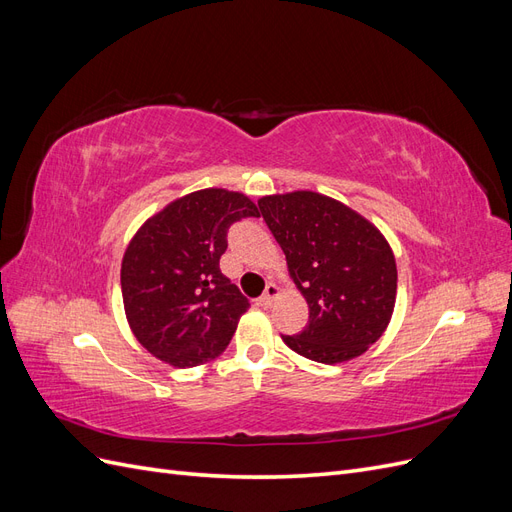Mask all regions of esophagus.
Wrapping results in <instances>:
<instances>
[{
	"mask_svg": "<svg viewBox=\"0 0 512 512\" xmlns=\"http://www.w3.org/2000/svg\"><path fill=\"white\" fill-rule=\"evenodd\" d=\"M277 294H280V288H277V284H267V288H265V292H262V297L258 299L260 301V305H265V307H269L275 299H277Z\"/></svg>",
	"mask_w": 512,
	"mask_h": 512,
	"instance_id": "obj_1",
	"label": "esophagus"
}]
</instances>
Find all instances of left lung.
I'll return each mask as SVG.
<instances>
[{"label": "left lung", "mask_w": 512, "mask_h": 512, "mask_svg": "<svg viewBox=\"0 0 512 512\" xmlns=\"http://www.w3.org/2000/svg\"><path fill=\"white\" fill-rule=\"evenodd\" d=\"M286 254L309 320L284 344L316 363L335 365L376 344L393 316L397 265L382 232L335 198L299 190L258 200Z\"/></svg>", "instance_id": "obj_1"}]
</instances>
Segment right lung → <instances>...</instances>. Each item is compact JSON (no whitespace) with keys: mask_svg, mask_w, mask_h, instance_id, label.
<instances>
[{"mask_svg":"<svg viewBox=\"0 0 512 512\" xmlns=\"http://www.w3.org/2000/svg\"><path fill=\"white\" fill-rule=\"evenodd\" d=\"M258 218L250 198L207 188L173 200L132 237L121 294L134 337L160 361L194 367L220 356L247 299L220 271L228 228Z\"/></svg>","mask_w":512,"mask_h":512,"instance_id":"obj_1","label":"right lung"}]
</instances>
